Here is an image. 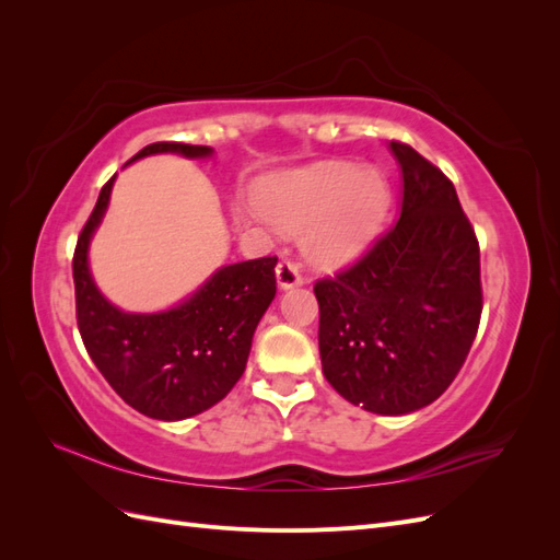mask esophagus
Listing matches in <instances>:
<instances>
[{
  "mask_svg": "<svg viewBox=\"0 0 560 560\" xmlns=\"http://www.w3.org/2000/svg\"><path fill=\"white\" fill-rule=\"evenodd\" d=\"M276 276H278L280 290H292V287L303 284V276H301L299 266H296L294 261H290V259H284V261H280V264H278Z\"/></svg>",
  "mask_w": 560,
  "mask_h": 560,
  "instance_id": "obj_1",
  "label": "esophagus"
}]
</instances>
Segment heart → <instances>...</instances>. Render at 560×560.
<instances>
[{
    "label": "heart",
    "mask_w": 560,
    "mask_h": 560,
    "mask_svg": "<svg viewBox=\"0 0 560 560\" xmlns=\"http://www.w3.org/2000/svg\"><path fill=\"white\" fill-rule=\"evenodd\" d=\"M266 219L306 231L303 247L317 266H343L374 243L389 208L387 182L352 163H319L268 179L259 191Z\"/></svg>",
    "instance_id": "heart-1"
}]
</instances>
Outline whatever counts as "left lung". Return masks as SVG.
<instances>
[{"mask_svg": "<svg viewBox=\"0 0 560 560\" xmlns=\"http://www.w3.org/2000/svg\"><path fill=\"white\" fill-rule=\"evenodd\" d=\"M399 222L352 266L315 282L322 374L338 395L404 416L444 395L477 338L479 241L453 182L409 144Z\"/></svg>", "mask_w": 560, "mask_h": 560, "instance_id": "obj_1", "label": "left lung"}]
</instances>
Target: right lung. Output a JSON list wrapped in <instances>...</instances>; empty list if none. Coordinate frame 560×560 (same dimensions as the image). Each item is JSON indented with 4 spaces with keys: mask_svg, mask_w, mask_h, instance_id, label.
I'll list each match as a JSON object with an SVG mask.
<instances>
[{
    "mask_svg": "<svg viewBox=\"0 0 560 560\" xmlns=\"http://www.w3.org/2000/svg\"><path fill=\"white\" fill-rule=\"evenodd\" d=\"M163 151L189 159L212 154L200 144L154 142L130 161ZM114 177L100 191L74 247L79 334L100 374L135 411L156 420L191 418L222 401L241 381L254 329L278 290V257L219 268L191 299L165 313L118 311L97 292L89 270V243L103 222Z\"/></svg>",
    "mask_w": 560,
    "mask_h": 560,
    "instance_id": "obj_1",
    "label": "right lung"
}]
</instances>
